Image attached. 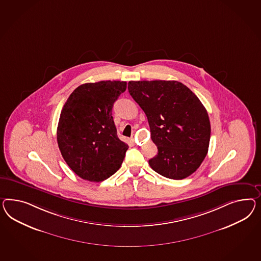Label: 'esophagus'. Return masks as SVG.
Instances as JSON below:
<instances>
[{
    "label": "esophagus",
    "instance_id": "obj_1",
    "mask_svg": "<svg viewBox=\"0 0 261 261\" xmlns=\"http://www.w3.org/2000/svg\"><path fill=\"white\" fill-rule=\"evenodd\" d=\"M131 141H135V136H134V135H133V136H132V137H131Z\"/></svg>",
    "mask_w": 261,
    "mask_h": 261
}]
</instances>
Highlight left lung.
<instances>
[{
  "instance_id": "obj_1",
  "label": "left lung",
  "mask_w": 261,
  "mask_h": 261,
  "mask_svg": "<svg viewBox=\"0 0 261 261\" xmlns=\"http://www.w3.org/2000/svg\"><path fill=\"white\" fill-rule=\"evenodd\" d=\"M128 91L148 120L158 155L151 168L171 179H182L200 166L208 152L211 125L197 96L176 81L129 82Z\"/></svg>"
}]
</instances>
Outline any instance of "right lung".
I'll list each match as a JSON object with an SVG mask.
<instances>
[{
    "label": "right lung",
    "instance_id": "add662e5",
    "mask_svg": "<svg viewBox=\"0 0 261 261\" xmlns=\"http://www.w3.org/2000/svg\"><path fill=\"white\" fill-rule=\"evenodd\" d=\"M126 90V82L101 81L80 85L62 109L57 141L64 161L77 176L99 182L123 162L128 145L117 135L114 102Z\"/></svg>",
    "mask_w": 261,
    "mask_h": 261
}]
</instances>
